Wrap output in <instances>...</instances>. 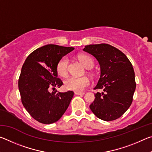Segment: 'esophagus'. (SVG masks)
<instances>
[{
    "instance_id": "esophagus-1",
    "label": "esophagus",
    "mask_w": 152,
    "mask_h": 152,
    "mask_svg": "<svg viewBox=\"0 0 152 152\" xmlns=\"http://www.w3.org/2000/svg\"><path fill=\"white\" fill-rule=\"evenodd\" d=\"M74 94H76V95H84V92H74Z\"/></svg>"
}]
</instances>
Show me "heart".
<instances>
[{"mask_svg":"<svg viewBox=\"0 0 152 152\" xmlns=\"http://www.w3.org/2000/svg\"><path fill=\"white\" fill-rule=\"evenodd\" d=\"M78 59L81 64L86 68H91L93 66V61L92 59L86 55H80ZM68 60L66 57L61 58L56 65V72L59 76L66 77L68 74ZM91 84V81L87 77H69L64 82V85L66 89L75 92H82L86 87Z\"/></svg>","mask_w":152,"mask_h":152,"instance_id":"heart-1","label":"heart"}]
</instances>
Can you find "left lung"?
<instances>
[{"instance_id": "1", "label": "left lung", "mask_w": 152, "mask_h": 152, "mask_svg": "<svg viewBox=\"0 0 152 152\" xmlns=\"http://www.w3.org/2000/svg\"><path fill=\"white\" fill-rule=\"evenodd\" d=\"M82 50L93 56L101 68L94 89H102L103 92L94 94L95 99L90 109L103 121L118 119L131 106L135 91L132 63L122 51L107 43L86 45Z\"/></svg>"}]
</instances>
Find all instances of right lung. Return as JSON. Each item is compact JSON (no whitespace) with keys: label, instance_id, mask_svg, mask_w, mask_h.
<instances>
[{"label":"right lung","instance_id":"right-lung-1","mask_svg":"<svg viewBox=\"0 0 152 152\" xmlns=\"http://www.w3.org/2000/svg\"><path fill=\"white\" fill-rule=\"evenodd\" d=\"M74 50L72 47L45 45L33 51L25 61L19 79V90L25 109L37 121L43 124L55 123L68 109L74 92L55 91V87L60 88L63 84L58 78L56 65Z\"/></svg>","mask_w":152,"mask_h":152}]
</instances>
